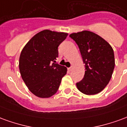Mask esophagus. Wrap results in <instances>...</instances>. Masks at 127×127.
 Returning <instances> with one entry per match:
<instances>
[{"instance_id":"obj_1","label":"esophagus","mask_w":127,"mask_h":127,"mask_svg":"<svg viewBox=\"0 0 127 127\" xmlns=\"http://www.w3.org/2000/svg\"><path fill=\"white\" fill-rule=\"evenodd\" d=\"M68 70H69V71H71L72 70V66H71V67H69V68H68Z\"/></svg>"}]
</instances>
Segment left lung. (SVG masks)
<instances>
[{"mask_svg": "<svg viewBox=\"0 0 127 127\" xmlns=\"http://www.w3.org/2000/svg\"><path fill=\"white\" fill-rule=\"evenodd\" d=\"M69 36L76 42L85 64V74L76 84L77 89L87 95L99 93L108 84L114 69L112 46L101 36L88 31L74 32Z\"/></svg>", "mask_w": 127, "mask_h": 127, "instance_id": "obj_1", "label": "left lung"}]
</instances>
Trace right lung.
Masks as SVG:
<instances>
[{
  "mask_svg": "<svg viewBox=\"0 0 127 127\" xmlns=\"http://www.w3.org/2000/svg\"><path fill=\"white\" fill-rule=\"evenodd\" d=\"M68 35L44 30L29 40L19 60L21 76L29 90L39 98H49L58 90L67 69L56 63L58 47Z\"/></svg>",
  "mask_w": 127,
  "mask_h": 127,
  "instance_id": "obj_1",
  "label": "right lung"
}]
</instances>
